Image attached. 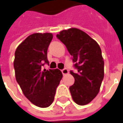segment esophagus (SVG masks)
Wrapping results in <instances>:
<instances>
[{
  "instance_id": "1",
  "label": "esophagus",
  "mask_w": 123,
  "mask_h": 123,
  "mask_svg": "<svg viewBox=\"0 0 123 123\" xmlns=\"http://www.w3.org/2000/svg\"><path fill=\"white\" fill-rule=\"evenodd\" d=\"M61 71L63 75H68V70L66 69V68H64L63 70H62Z\"/></svg>"
}]
</instances>
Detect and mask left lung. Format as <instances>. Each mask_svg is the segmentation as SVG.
Segmentation results:
<instances>
[{
	"instance_id": "obj_1",
	"label": "left lung",
	"mask_w": 123,
	"mask_h": 123,
	"mask_svg": "<svg viewBox=\"0 0 123 123\" xmlns=\"http://www.w3.org/2000/svg\"><path fill=\"white\" fill-rule=\"evenodd\" d=\"M57 37L73 56L75 73L70 71L75 83L70 87L75 103L85 105L98 94L104 78V61L98 43L84 31L72 28L63 30Z\"/></svg>"
}]
</instances>
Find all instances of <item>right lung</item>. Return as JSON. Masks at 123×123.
Here are the masks:
<instances>
[{
  "mask_svg": "<svg viewBox=\"0 0 123 123\" xmlns=\"http://www.w3.org/2000/svg\"><path fill=\"white\" fill-rule=\"evenodd\" d=\"M50 33H33L17 48L13 62L15 78L24 95L35 105L49 107L54 100L56 88L62 78L58 69L42 70L53 39Z\"/></svg>",
  "mask_w": 123,
  "mask_h": 123,
  "instance_id": "add662e5",
  "label": "right lung"
}]
</instances>
